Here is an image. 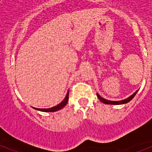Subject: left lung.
<instances>
[{
    "label": "left lung",
    "mask_w": 152,
    "mask_h": 152,
    "mask_svg": "<svg viewBox=\"0 0 152 152\" xmlns=\"http://www.w3.org/2000/svg\"><path fill=\"white\" fill-rule=\"evenodd\" d=\"M138 91H139V90H138ZM138 91H135L133 94H132L131 96L127 97L126 99H124V100H118V101H113V100H107V99H104V98H103L102 96H100V95L98 94L97 93H96V96H97V97L99 98V100L103 103H106V104H110V105H120V104H125V103H129L130 100H132V98L135 96V94H136V93L138 92Z\"/></svg>",
    "instance_id": "1"
}]
</instances>
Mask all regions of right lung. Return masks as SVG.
Returning a JSON list of instances; mask_svg holds the SVG:
<instances>
[{"label": "right lung", "instance_id": "right-lung-1", "mask_svg": "<svg viewBox=\"0 0 152 152\" xmlns=\"http://www.w3.org/2000/svg\"><path fill=\"white\" fill-rule=\"evenodd\" d=\"M68 94H69V91H68L67 93L66 96L64 97V100L59 103V104H58V105L55 106V107H52V108H48V109H40V108H36V107H33V109L36 110H39L42 111V112H56V111L60 110L61 109H62L64 106L66 105L67 103H68Z\"/></svg>", "mask_w": 152, "mask_h": 152}]
</instances>
